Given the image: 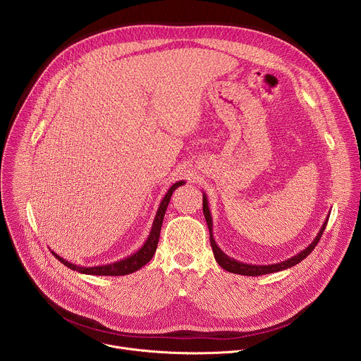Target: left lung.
<instances>
[{
    "instance_id": "1",
    "label": "left lung",
    "mask_w": 361,
    "mask_h": 361,
    "mask_svg": "<svg viewBox=\"0 0 361 361\" xmlns=\"http://www.w3.org/2000/svg\"><path fill=\"white\" fill-rule=\"evenodd\" d=\"M202 213H204V217H205V221H207V226H209V230H210V243H212V248H213V252H214V259L217 260V263L220 264V267H223L226 271H230V273H234V274H241V276H251V277H257V276H263V274H270V273H277V271H283L286 269H290L295 264H298L300 262H302L305 257L310 254L314 247L317 245V243L320 241L322 235H323V231L327 226V221H329V216L327 219L324 220L319 234L316 235V238L312 241V244L305 247L302 251H300L298 254L290 257V259L284 260V262H280V263H276V264H269V266H255V264H247V263H241V262H237L234 260L233 257H228L226 252L221 251V248L217 245L214 237H213V219H212V213H210V209H209V200H207V195L202 194Z\"/></svg>"
}]
</instances>
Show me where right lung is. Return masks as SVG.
<instances>
[{"instance_id": "obj_1", "label": "right lung", "mask_w": 361, "mask_h": 361, "mask_svg": "<svg viewBox=\"0 0 361 361\" xmlns=\"http://www.w3.org/2000/svg\"><path fill=\"white\" fill-rule=\"evenodd\" d=\"M183 184H185V183L184 181H177L176 184H173L170 187V190L166 192L164 198L160 202V207H159V210L156 213V217H154L152 227H151V231H149L145 243L141 245V248H138L131 255L126 257V259L114 262V263H110V264H104V266L82 267V266H77V264H73V263L64 260L63 257H60L54 251H51V252H53L56 259L60 260L64 266H67L68 269H71L74 271H78L81 274H91V276H126V274H131V273L140 270L142 266H145L152 259L154 252H156L157 244H159V238H160L161 226H163V219H164L166 210L169 207L170 198H171L174 190L177 187L183 185Z\"/></svg>"}]
</instances>
